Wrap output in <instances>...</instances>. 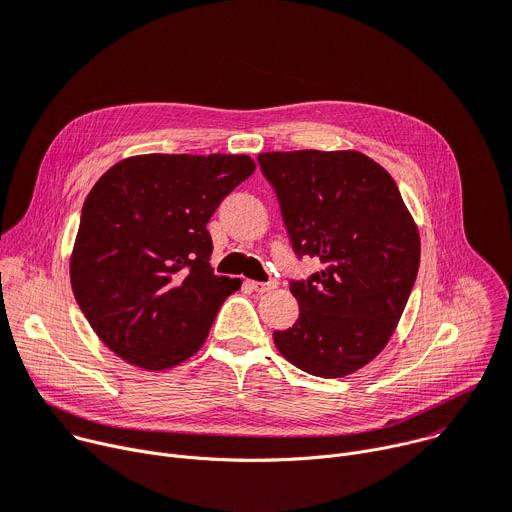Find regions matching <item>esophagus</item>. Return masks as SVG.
<instances>
[{"label":"esophagus","instance_id":"34e87169","mask_svg":"<svg viewBox=\"0 0 512 512\" xmlns=\"http://www.w3.org/2000/svg\"><path fill=\"white\" fill-rule=\"evenodd\" d=\"M249 284V288L251 290H255V292H269V290H274L276 288V282H253V280H249L247 282Z\"/></svg>","mask_w":512,"mask_h":512}]
</instances>
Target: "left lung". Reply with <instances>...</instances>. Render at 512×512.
<instances>
[{
  "label": "left lung",
  "instance_id": "1",
  "mask_svg": "<svg viewBox=\"0 0 512 512\" xmlns=\"http://www.w3.org/2000/svg\"><path fill=\"white\" fill-rule=\"evenodd\" d=\"M296 257L323 263L292 280L298 321L274 331L280 354L315 377L368 364L393 335L420 267V234L387 170L342 150L259 154Z\"/></svg>",
  "mask_w": 512,
  "mask_h": 512
}]
</instances>
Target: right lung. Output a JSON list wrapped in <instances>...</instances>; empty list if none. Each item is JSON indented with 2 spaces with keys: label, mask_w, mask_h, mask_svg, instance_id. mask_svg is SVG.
Returning <instances> with one entry per match:
<instances>
[{
  "label": "right lung",
  "mask_w": 512,
  "mask_h": 512,
  "mask_svg": "<svg viewBox=\"0 0 512 512\" xmlns=\"http://www.w3.org/2000/svg\"><path fill=\"white\" fill-rule=\"evenodd\" d=\"M253 170L245 154H144L96 181L70 276L84 317L119 358L166 370L206 342L222 302L241 288L214 274L206 226Z\"/></svg>",
  "instance_id": "obj_1"
}]
</instances>
